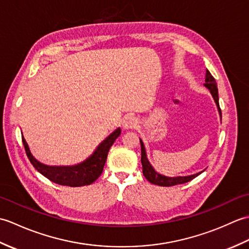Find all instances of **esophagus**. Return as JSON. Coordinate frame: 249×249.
I'll use <instances>...</instances> for the list:
<instances>
[{
	"label": "esophagus",
	"instance_id": "esophagus-1",
	"mask_svg": "<svg viewBox=\"0 0 249 249\" xmlns=\"http://www.w3.org/2000/svg\"><path fill=\"white\" fill-rule=\"evenodd\" d=\"M122 126H123L124 129H133L137 126V120L131 115L126 116L123 123H122Z\"/></svg>",
	"mask_w": 249,
	"mask_h": 249
}]
</instances>
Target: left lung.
Masks as SVG:
<instances>
[{"label": "left lung", "instance_id": "8db88e82", "mask_svg": "<svg viewBox=\"0 0 249 249\" xmlns=\"http://www.w3.org/2000/svg\"><path fill=\"white\" fill-rule=\"evenodd\" d=\"M204 87L209 89L210 93L212 94V96L215 100V104L217 106L218 112L221 118V110L219 108V102H218V89H217V84H216V81L214 77L211 75V72L206 70L205 72V83ZM140 144H141V162H142V170H143V176L145 177V178L152 184L158 185V186H173V185L177 184H184L187 183L189 181H192L193 178H195L196 177H198L199 174L202 173L203 171L198 172L196 174H190V176H186V177H166L163 174L158 173L157 171H155V169L153 168V166L151 165V162L147 160L146 156V151L143 142L140 139Z\"/></svg>", "mask_w": 249, "mask_h": 249}]
</instances>
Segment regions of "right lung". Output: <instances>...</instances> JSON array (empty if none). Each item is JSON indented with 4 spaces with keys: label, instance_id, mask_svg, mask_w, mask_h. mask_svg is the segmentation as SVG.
I'll return each mask as SVG.
<instances>
[{
    "label": "right lung",
    "instance_id": "obj_1",
    "mask_svg": "<svg viewBox=\"0 0 249 249\" xmlns=\"http://www.w3.org/2000/svg\"><path fill=\"white\" fill-rule=\"evenodd\" d=\"M121 134V129L116 128L113 133H111L95 149L93 154L88 157L86 160L75 166H47L44 163L36 160V158L32 155L26 143L25 139L22 137V142L24 149L32 165L39 173L43 174L50 181L56 184L64 185V186L79 187L86 186L96 181L98 177L104 170L105 162L107 160L108 152L111 145L113 144L115 139Z\"/></svg>",
    "mask_w": 249,
    "mask_h": 249
}]
</instances>
